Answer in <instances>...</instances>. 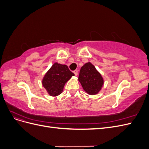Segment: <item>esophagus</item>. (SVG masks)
Wrapping results in <instances>:
<instances>
[{
    "label": "esophagus",
    "instance_id": "obj_1",
    "mask_svg": "<svg viewBox=\"0 0 149 149\" xmlns=\"http://www.w3.org/2000/svg\"><path fill=\"white\" fill-rule=\"evenodd\" d=\"M78 71L77 70H75L73 71V73H74V74H75V76H77V75H78Z\"/></svg>",
    "mask_w": 149,
    "mask_h": 149
}]
</instances>
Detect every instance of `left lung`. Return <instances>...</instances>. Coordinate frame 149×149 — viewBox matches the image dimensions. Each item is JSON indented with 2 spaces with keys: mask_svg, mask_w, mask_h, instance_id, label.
<instances>
[{
  "mask_svg": "<svg viewBox=\"0 0 149 149\" xmlns=\"http://www.w3.org/2000/svg\"><path fill=\"white\" fill-rule=\"evenodd\" d=\"M78 80L84 91L90 95H95L101 91L104 79L92 63H85L79 71Z\"/></svg>",
  "mask_w": 149,
  "mask_h": 149,
  "instance_id": "1",
  "label": "left lung"
}]
</instances>
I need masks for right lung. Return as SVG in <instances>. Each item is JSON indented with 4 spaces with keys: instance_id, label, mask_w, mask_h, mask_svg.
Returning <instances> with one entry per match:
<instances>
[{
    "instance_id": "add662e5",
    "label": "right lung",
    "mask_w": 149,
    "mask_h": 149,
    "mask_svg": "<svg viewBox=\"0 0 149 149\" xmlns=\"http://www.w3.org/2000/svg\"><path fill=\"white\" fill-rule=\"evenodd\" d=\"M74 75L66 65L55 63L45 74L42 85L49 95L57 96L63 92L65 83Z\"/></svg>"
}]
</instances>
